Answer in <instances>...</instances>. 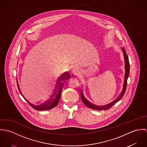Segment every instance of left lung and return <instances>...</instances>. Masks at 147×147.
<instances>
[{"instance_id":"1","label":"left lung","mask_w":147,"mask_h":147,"mask_svg":"<svg viewBox=\"0 0 147 147\" xmlns=\"http://www.w3.org/2000/svg\"><path fill=\"white\" fill-rule=\"evenodd\" d=\"M123 50V53L124 55V58H125V80H124V83H123V90L121 92V93L120 94V95L119 96V97L115 100L113 102L108 104V105H105V106H97V105H94L93 104H92L91 102H90L85 97H84V94L83 92L81 90V97H82V101L83 102L85 105H86L87 107L92 109H94V110H108L109 109L110 107H111L113 105L115 104H116L117 102H118L123 96L125 91H126V87H127V79L129 74V60H128V56L126 54V50L124 48H123L122 49Z\"/></svg>"}]
</instances>
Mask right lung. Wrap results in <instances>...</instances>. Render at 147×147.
Listing matches in <instances>:
<instances>
[{
  "label": "right lung",
  "instance_id": "add662e5",
  "mask_svg": "<svg viewBox=\"0 0 147 147\" xmlns=\"http://www.w3.org/2000/svg\"><path fill=\"white\" fill-rule=\"evenodd\" d=\"M70 79V76L69 75L68 72H65V74L62 75L61 77H59V78L58 79L59 81H63L62 83H58V85L57 84V88H56V91L55 92V93L54 94V95L52 96L53 97H51V99H50V100H49L47 101V102H46L45 104H43L40 105H33L32 104H30L29 102H28V101L26 100V99L25 98V97H24V96L22 95V94L21 93V90L19 87V85L18 83V80H17V84H18V89L19 90V92L21 94V96L25 99V100L29 103V104L34 109L36 110H50L53 109V107H55L57 105H58L60 98H61V93H62V88H63V85L64 84V83L68 80Z\"/></svg>",
  "mask_w": 147,
  "mask_h": 147
}]
</instances>
